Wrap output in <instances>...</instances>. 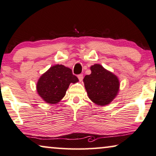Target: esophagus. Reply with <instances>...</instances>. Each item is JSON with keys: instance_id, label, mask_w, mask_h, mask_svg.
<instances>
[{"instance_id": "1", "label": "esophagus", "mask_w": 156, "mask_h": 156, "mask_svg": "<svg viewBox=\"0 0 156 156\" xmlns=\"http://www.w3.org/2000/svg\"><path fill=\"white\" fill-rule=\"evenodd\" d=\"M78 78L79 79V80L82 81L83 79V74H79V75H78Z\"/></svg>"}]
</instances>
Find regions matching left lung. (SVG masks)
Returning a JSON list of instances; mask_svg holds the SVG:
<instances>
[{
    "label": "left lung",
    "mask_w": 156,
    "mask_h": 156,
    "mask_svg": "<svg viewBox=\"0 0 156 156\" xmlns=\"http://www.w3.org/2000/svg\"><path fill=\"white\" fill-rule=\"evenodd\" d=\"M90 70L91 74L83 79L89 98L98 105H108L117 95L119 80L100 64L92 66Z\"/></svg>",
    "instance_id": "1"
}]
</instances>
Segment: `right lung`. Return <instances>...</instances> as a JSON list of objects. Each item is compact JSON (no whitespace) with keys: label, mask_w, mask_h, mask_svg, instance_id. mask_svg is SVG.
Returning <instances> with one entry per match:
<instances>
[{"label":"right lung","mask_w":156,"mask_h":156,"mask_svg":"<svg viewBox=\"0 0 156 156\" xmlns=\"http://www.w3.org/2000/svg\"><path fill=\"white\" fill-rule=\"evenodd\" d=\"M78 79L72 70L63 65L50 68L39 79L37 85L38 94L49 104H56L64 97L70 83H76Z\"/></svg>","instance_id":"obj_1"}]
</instances>
